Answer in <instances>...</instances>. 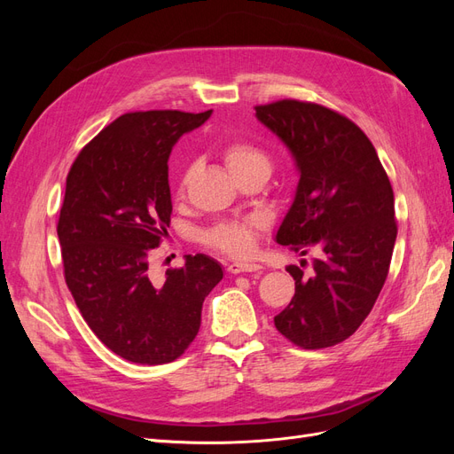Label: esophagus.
<instances>
[{
  "label": "esophagus",
  "instance_id": "obj_1",
  "mask_svg": "<svg viewBox=\"0 0 454 454\" xmlns=\"http://www.w3.org/2000/svg\"><path fill=\"white\" fill-rule=\"evenodd\" d=\"M227 270L231 274H240V272H261V265L250 263V261H235V263H229Z\"/></svg>",
  "mask_w": 454,
  "mask_h": 454
}]
</instances>
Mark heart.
Wrapping results in <instances>:
<instances>
[{
  "label": "heart",
  "instance_id": "1",
  "mask_svg": "<svg viewBox=\"0 0 454 454\" xmlns=\"http://www.w3.org/2000/svg\"><path fill=\"white\" fill-rule=\"evenodd\" d=\"M223 160L232 176H240L254 168L269 170V157L250 142L231 140L223 145ZM189 182V170L185 168L177 177V191L184 193ZM259 229V222H229L219 223L206 232L204 239L212 248L222 250L231 255H248L255 246V231Z\"/></svg>",
  "mask_w": 454,
  "mask_h": 454
}]
</instances>
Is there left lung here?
Returning <instances> with one entry per match:
<instances>
[{"label": "left lung", "instance_id": "1", "mask_svg": "<svg viewBox=\"0 0 454 454\" xmlns=\"http://www.w3.org/2000/svg\"><path fill=\"white\" fill-rule=\"evenodd\" d=\"M255 117L290 149L299 172L274 240L318 255L310 277L287 267L295 295L274 325L297 347H333L362 325L388 277L397 235L390 180L367 136L332 109L280 100L257 106Z\"/></svg>", "mask_w": 454, "mask_h": 454}]
</instances>
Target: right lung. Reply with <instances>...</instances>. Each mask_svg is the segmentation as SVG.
<instances>
[{
  "mask_svg": "<svg viewBox=\"0 0 454 454\" xmlns=\"http://www.w3.org/2000/svg\"><path fill=\"white\" fill-rule=\"evenodd\" d=\"M172 109L125 114L89 142L66 180L59 217L66 284L104 345L134 364H168L200 327L204 297L223 278L215 259L185 255L151 277L149 255L170 227L168 157L210 119Z\"/></svg>",
  "mask_w": 454,
  "mask_h": 454,
  "instance_id": "obj_1",
  "label": "right lung"
}]
</instances>
